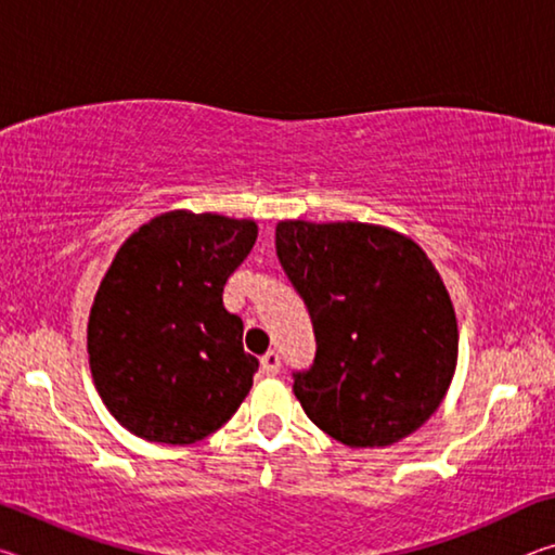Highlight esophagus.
Returning <instances> with one entry per match:
<instances>
[{"instance_id": "1", "label": "esophagus", "mask_w": 555, "mask_h": 555, "mask_svg": "<svg viewBox=\"0 0 555 555\" xmlns=\"http://www.w3.org/2000/svg\"><path fill=\"white\" fill-rule=\"evenodd\" d=\"M279 370H281V357L276 350H269L261 354V374H264V377H274V374H279Z\"/></svg>"}]
</instances>
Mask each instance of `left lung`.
Returning <instances> with one entry per match:
<instances>
[{
  "mask_svg": "<svg viewBox=\"0 0 555 555\" xmlns=\"http://www.w3.org/2000/svg\"><path fill=\"white\" fill-rule=\"evenodd\" d=\"M276 255L318 345L313 367L294 374L306 416L350 448L424 426L457 364L455 308L426 251L382 224L281 220Z\"/></svg>",
  "mask_w": 555,
  "mask_h": 555,
  "instance_id": "left-lung-1",
  "label": "left lung"
}]
</instances>
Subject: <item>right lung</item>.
Segmentation results:
<instances>
[{"instance_id":"add662e5","label":"right lung","mask_w":555,"mask_h":555,"mask_svg":"<svg viewBox=\"0 0 555 555\" xmlns=\"http://www.w3.org/2000/svg\"><path fill=\"white\" fill-rule=\"evenodd\" d=\"M257 242L255 220L171 210L117 249L92 300L88 354L107 411L149 443L191 446L251 389L259 360L222 288Z\"/></svg>"}]
</instances>
